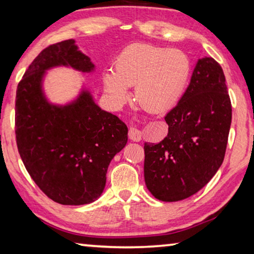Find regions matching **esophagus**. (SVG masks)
Segmentation results:
<instances>
[{
	"mask_svg": "<svg viewBox=\"0 0 254 254\" xmlns=\"http://www.w3.org/2000/svg\"><path fill=\"white\" fill-rule=\"evenodd\" d=\"M128 138H130L132 141H140V140H141V131H140L139 128H136L135 127H131L128 128Z\"/></svg>",
	"mask_w": 254,
	"mask_h": 254,
	"instance_id": "1",
	"label": "esophagus"
}]
</instances>
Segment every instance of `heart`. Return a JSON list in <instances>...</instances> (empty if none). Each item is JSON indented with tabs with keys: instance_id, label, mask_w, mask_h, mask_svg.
Segmentation results:
<instances>
[{
	"instance_id": "1",
	"label": "heart",
	"mask_w": 254,
	"mask_h": 254,
	"mask_svg": "<svg viewBox=\"0 0 254 254\" xmlns=\"http://www.w3.org/2000/svg\"><path fill=\"white\" fill-rule=\"evenodd\" d=\"M190 74L191 62L181 50L132 44L116 59L115 72H104L103 84L115 105H122L128 97L127 87L134 86L140 106L149 112H162L175 105Z\"/></svg>"
}]
</instances>
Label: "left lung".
Listing matches in <instances>:
<instances>
[{
	"instance_id": "obj_1",
	"label": "left lung",
	"mask_w": 254,
	"mask_h": 254,
	"mask_svg": "<svg viewBox=\"0 0 254 254\" xmlns=\"http://www.w3.org/2000/svg\"><path fill=\"white\" fill-rule=\"evenodd\" d=\"M165 121L166 138L144 143V182L156 199L173 202L201 190L223 164L232 104L214 59L198 60L188 89Z\"/></svg>"
}]
</instances>
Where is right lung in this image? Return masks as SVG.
Returning <instances> with one entry per match:
<instances>
[{"instance_id":"right-lung-1","label":"right lung","mask_w":254,"mask_h":254,"mask_svg":"<svg viewBox=\"0 0 254 254\" xmlns=\"http://www.w3.org/2000/svg\"><path fill=\"white\" fill-rule=\"evenodd\" d=\"M55 66L86 73L95 69L73 39L40 52L17 88L15 139L23 165L40 190L55 202L80 206L103 193L108 165L127 142V127L103 111L86 89L64 106L48 103L43 78Z\"/></svg>"}]
</instances>
